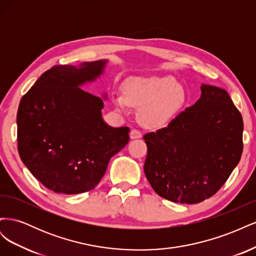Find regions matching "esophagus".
<instances>
[{
  "instance_id": "34e87169",
  "label": "esophagus",
  "mask_w": 256,
  "mask_h": 256,
  "mask_svg": "<svg viewBox=\"0 0 256 256\" xmlns=\"http://www.w3.org/2000/svg\"><path fill=\"white\" fill-rule=\"evenodd\" d=\"M130 138H132V140H134V138H142L141 131L138 130V129H132V130L130 131Z\"/></svg>"
}]
</instances>
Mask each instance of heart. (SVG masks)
<instances>
[{
    "mask_svg": "<svg viewBox=\"0 0 256 256\" xmlns=\"http://www.w3.org/2000/svg\"><path fill=\"white\" fill-rule=\"evenodd\" d=\"M122 92L114 98L115 104L122 111L128 106L140 109L138 120L147 128L166 125L184 102V92L172 76L130 78Z\"/></svg>",
    "mask_w": 256,
    "mask_h": 256,
    "instance_id": "heart-1",
    "label": "heart"
}]
</instances>
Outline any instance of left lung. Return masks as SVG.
<instances>
[{"mask_svg": "<svg viewBox=\"0 0 256 256\" xmlns=\"http://www.w3.org/2000/svg\"><path fill=\"white\" fill-rule=\"evenodd\" d=\"M200 90L196 104L143 136L147 180L174 203L196 204L212 198L242 154V116L226 90L205 84Z\"/></svg>", "mask_w": 256, "mask_h": 256, "instance_id": "8db88e82", "label": "left lung"}]
</instances>
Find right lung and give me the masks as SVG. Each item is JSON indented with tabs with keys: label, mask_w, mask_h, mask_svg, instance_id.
Returning <instances> with one entry per match:
<instances>
[{
	"label": "right lung",
	"mask_w": 256,
	"mask_h": 256,
	"mask_svg": "<svg viewBox=\"0 0 256 256\" xmlns=\"http://www.w3.org/2000/svg\"><path fill=\"white\" fill-rule=\"evenodd\" d=\"M106 63L53 66L21 98L20 158L35 178L56 193L94 189L111 157L129 141L128 127L112 128L102 120V99L78 88L102 74Z\"/></svg>",
	"instance_id": "1"
}]
</instances>
